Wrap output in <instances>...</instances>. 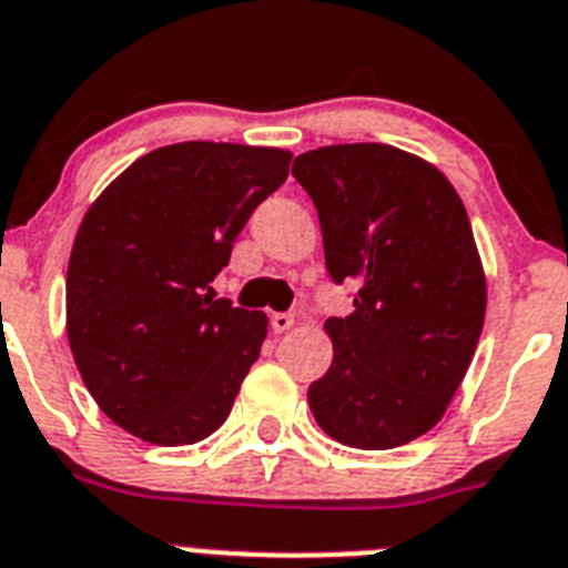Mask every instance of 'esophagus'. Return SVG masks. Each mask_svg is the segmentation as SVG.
Masks as SVG:
<instances>
[{"instance_id":"esophagus-1","label":"esophagus","mask_w":568,"mask_h":568,"mask_svg":"<svg viewBox=\"0 0 568 568\" xmlns=\"http://www.w3.org/2000/svg\"><path fill=\"white\" fill-rule=\"evenodd\" d=\"M292 326H294V314H288V312L271 314V328H274L276 335H283V332H288Z\"/></svg>"}]
</instances>
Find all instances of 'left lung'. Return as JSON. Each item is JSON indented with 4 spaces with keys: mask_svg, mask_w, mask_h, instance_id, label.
I'll use <instances>...</instances> for the list:
<instances>
[{
    "mask_svg": "<svg viewBox=\"0 0 568 568\" xmlns=\"http://www.w3.org/2000/svg\"><path fill=\"white\" fill-rule=\"evenodd\" d=\"M292 175L321 216L328 276L357 288L349 317L326 321L335 357L308 407L341 445H407L445 416L483 335L465 204L436 166L387 144L303 152Z\"/></svg>",
    "mask_w": 568,
    "mask_h": 568,
    "instance_id": "8db88e82",
    "label": "left lung"
}]
</instances>
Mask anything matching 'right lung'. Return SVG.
I'll return each mask as SVG.
<instances>
[{
	"label": "right lung",
	"instance_id": "right-lung-1",
	"mask_svg": "<svg viewBox=\"0 0 568 568\" xmlns=\"http://www.w3.org/2000/svg\"><path fill=\"white\" fill-rule=\"evenodd\" d=\"M292 152L184 141L146 152L85 211L65 276V326L98 407L150 445L222 427L268 335L262 312L216 297L251 213Z\"/></svg>",
	"mask_w": 568,
	"mask_h": 568
}]
</instances>
